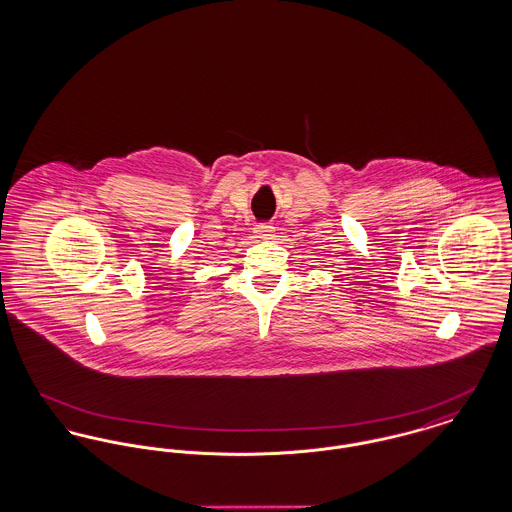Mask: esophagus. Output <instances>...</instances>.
<instances>
[{
	"label": "esophagus",
	"mask_w": 512,
	"mask_h": 512,
	"mask_svg": "<svg viewBox=\"0 0 512 512\" xmlns=\"http://www.w3.org/2000/svg\"><path fill=\"white\" fill-rule=\"evenodd\" d=\"M272 232H274V226L268 224V222H261V224H257V228H255L257 238H270Z\"/></svg>",
	"instance_id": "obj_1"
}]
</instances>
